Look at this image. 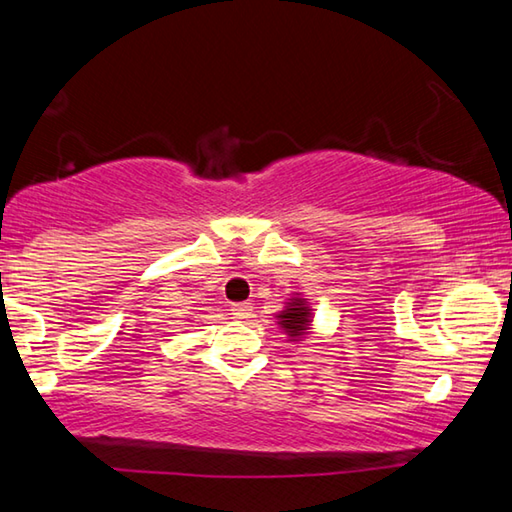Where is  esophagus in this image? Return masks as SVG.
Listing matches in <instances>:
<instances>
[{"label":"esophagus","instance_id":"esophagus-1","mask_svg":"<svg viewBox=\"0 0 512 512\" xmlns=\"http://www.w3.org/2000/svg\"><path fill=\"white\" fill-rule=\"evenodd\" d=\"M232 316L235 318H248L250 311H253V307H250V302H235V305L230 307Z\"/></svg>","mask_w":512,"mask_h":512}]
</instances>
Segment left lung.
Returning <instances> with one entry per match:
<instances>
[{
  "mask_svg": "<svg viewBox=\"0 0 512 512\" xmlns=\"http://www.w3.org/2000/svg\"><path fill=\"white\" fill-rule=\"evenodd\" d=\"M280 318H282L280 325H284V329H287V332H289L291 336L305 334L307 325L311 323V320H309V311L300 305V300L296 302V305H291V309L284 311V314H282Z\"/></svg>",
  "mask_w": 512,
  "mask_h": 512,
  "instance_id": "8db88e82",
  "label": "left lung"
}]
</instances>
